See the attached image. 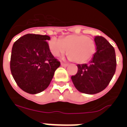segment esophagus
I'll list each match as a JSON object with an SVG mask.
<instances>
[{
    "instance_id": "34e87169",
    "label": "esophagus",
    "mask_w": 127,
    "mask_h": 127,
    "mask_svg": "<svg viewBox=\"0 0 127 127\" xmlns=\"http://www.w3.org/2000/svg\"><path fill=\"white\" fill-rule=\"evenodd\" d=\"M61 65L63 66V67H67V66L69 65V64H65V63H61Z\"/></svg>"
}]
</instances>
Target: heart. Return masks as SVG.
Listing matches in <instances>:
<instances>
[{"label": "heart", "mask_w": 127, "mask_h": 127, "mask_svg": "<svg viewBox=\"0 0 127 127\" xmlns=\"http://www.w3.org/2000/svg\"><path fill=\"white\" fill-rule=\"evenodd\" d=\"M52 55L58 57L68 50L69 58L77 64H83L92 58L96 51V44L92 38L83 34H72L63 39L52 38L49 41Z\"/></svg>", "instance_id": "1"}]
</instances>
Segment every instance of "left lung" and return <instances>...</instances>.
<instances>
[{"label":"left lung","instance_id":"8db88e82","mask_svg":"<svg viewBox=\"0 0 127 127\" xmlns=\"http://www.w3.org/2000/svg\"><path fill=\"white\" fill-rule=\"evenodd\" d=\"M97 51L88 64L77 65V72L71 79L76 89L86 94L104 90L114 76L116 68L115 51L104 37L95 36Z\"/></svg>","mask_w":127,"mask_h":127}]
</instances>
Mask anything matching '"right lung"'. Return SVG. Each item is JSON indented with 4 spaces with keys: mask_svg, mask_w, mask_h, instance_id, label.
Here are the masks:
<instances>
[{
    "mask_svg": "<svg viewBox=\"0 0 127 127\" xmlns=\"http://www.w3.org/2000/svg\"><path fill=\"white\" fill-rule=\"evenodd\" d=\"M48 35L28 33L16 41L11 52L10 69L18 86L30 94L48 88L60 62L53 57Z\"/></svg>",
    "mask_w": 127,
    "mask_h": 127,
    "instance_id": "right-lung-1",
    "label": "right lung"
}]
</instances>
